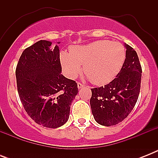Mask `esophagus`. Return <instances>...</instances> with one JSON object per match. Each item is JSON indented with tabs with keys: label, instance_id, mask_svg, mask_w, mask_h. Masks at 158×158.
Returning a JSON list of instances; mask_svg holds the SVG:
<instances>
[{
	"label": "esophagus",
	"instance_id": "34e87169",
	"mask_svg": "<svg viewBox=\"0 0 158 158\" xmlns=\"http://www.w3.org/2000/svg\"><path fill=\"white\" fill-rule=\"evenodd\" d=\"M77 85H78V89H81V88H83V87L84 86V84H81V83H78V84H77Z\"/></svg>",
	"mask_w": 158,
	"mask_h": 158
}]
</instances>
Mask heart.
<instances>
[{
    "mask_svg": "<svg viewBox=\"0 0 158 158\" xmlns=\"http://www.w3.org/2000/svg\"><path fill=\"white\" fill-rule=\"evenodd\" d=\"M126 56L125 48L120 43L96 41L71 48L69 53H60V63L67 76L76 78L83 70L90 81L97 85L108 84L122 68Z\"/></svg>",
    "mask_w": 158,
    "mask_h": 158,
    "instance_id": "b5f03b06",
    "label": "heart"
}]
</instances>
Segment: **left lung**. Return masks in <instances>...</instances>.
<instances>
[{"label": "left lung", "instance_id": "1", "mask_svg": "<svg viewBox=\"0 0 158 158\" xmlns=\"http://www.w3.org/2000/svg\"><path fill=\"white\" fill-rule=\"evenodd\" d=\"M120 71L103 87L92 89V113L97 122L105 126L117 125L135 107L139 95L142 68L138 55L128 44Z\"/></svg>", "mask_w": 158, "mask_h": 158}]
</instances>
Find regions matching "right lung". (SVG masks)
<instances>
[{"label": "right lung", "instance_id": "right-lung-1", "mask_svg": "<svg viewBox=\"0 0 158 158\" xmlns=\"http://www.w3.org/2000/svg\"><path fill=\"white\" fill-rule=\"evenodd\" d=\"M40 40L23 51L16 66L17 89L24 110L37 124L60 127L69 119L79 92L76 82L61 74L59 47Z\"/></svg>", "mask_w": 158, "mask_h": 158}]
</instances>
